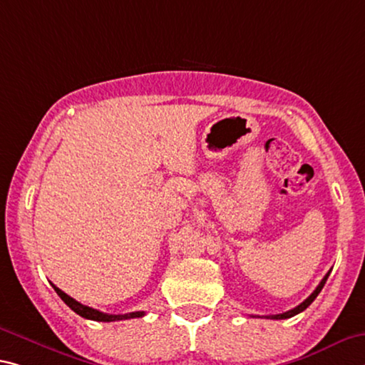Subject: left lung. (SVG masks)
I'll use <instances>...</instances> for the list:
<instances>
[{
	"mask_svg": "<svg viewBox=\"0 0 365 365\" xmlns=\"http://www.w3.org/2000/svg\"><path fill=\"white\" fill-rule=\"evenodd\" d=\"M329 273H331V271H328V273L325 274V277H323V279H322V282H320V284H318V286H317V289H315V291H314V292H312V294H310V296H309L307 299H305L302 304H299V305H297V307H294L292 310H287V312H284V314H279V315H268V317H266V318H274V320H282V318H291V317H294V315H297V314H300V312H304L305 309H307V307H309V305H310L312 302H314V300L317 299V296H318V294H320V291H322V289H323V286H325V282H327V279H328V276H329ZM252 317H255V315H252Z\"/></svg>",
	"mask_w": 365,
	"mask_h": 365,
	"instance_id": "left-lung-1",
	"label": "left lung"
}]
</instances>
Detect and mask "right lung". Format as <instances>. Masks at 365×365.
I'll use <instances>...</instances> for the list:
<instances>
[{"label": "right lung", "mask_w": 365, "mask_h": 365, "mask_svg": "<svg viewBox=\"0 0 365 365\" xmlns=\"http://www.w3.org/2000/svg\"><path fill=\"white\" fill-rule=\"evenodd\" d=\"M55 289V292L61 297L63 302H65L69 309L73 312H76L78 315L83 318H88V320H94V322H118V320H128V318H140L144 317V312H131V314H125V315H110V314H103V312H99L92 307H88V305H83L78 300H74L73 297H69L68 294H65L61 289H58L55 284H51Z\"/></svg>", "instance_id": "add662e5"}]
</instances>
